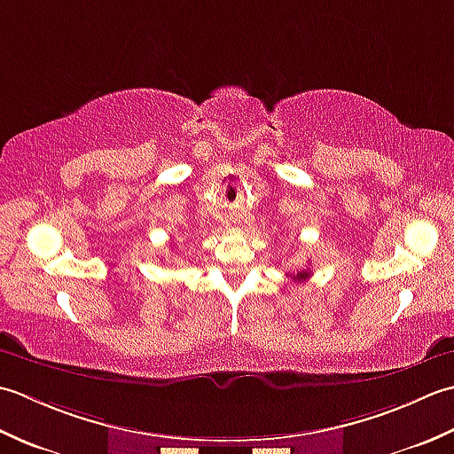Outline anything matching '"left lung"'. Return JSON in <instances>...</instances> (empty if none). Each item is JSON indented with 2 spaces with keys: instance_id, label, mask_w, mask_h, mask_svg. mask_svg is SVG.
<instances>
[{
  "instance_id": "1",
  "label": "left lung",
  "mask_w": 454,
  "mask_h": 454,
  "mask_svg": "<svg viewBox=\"0 0 454 454\" xmlns=\"http://www.w3.org/2000/svg\"><path fill=\"white\" fill-rule=\"evenodd\" d=\"M309 274H311L309 270H301V272H298V274H295V276H294V278L300 282V280H305V278H308V276H309Z\"/></svg>"
}]
</instances>
